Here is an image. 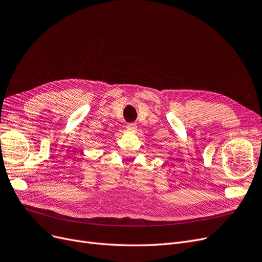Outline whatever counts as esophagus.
Masks as SVG:
<instances>
[{"label": "esophagus", "mask_w": 262, "mask_h": 262, "mask_svg": "<svg viewBox=\"0 0 262 262\" xmlns=\"http://www.w3.org/2000/svg\"><path fill=\"white\" fill-rule=\"evenodd\" d=\"M126 128L129 132H136L137 130V125H136V123H128L126 125Z\"/></svg>", "instance_id": "obj_1"}]
</instances>
